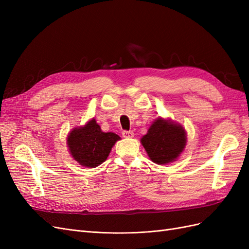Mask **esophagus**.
<instances>
[{"label": "esophagus", "instance_id": "esophagus-1", "mask_svg": "<svg viewBox=\"0 0 249 249\" xmlns=\"http://www.w3.org/2000/svg\"><path fill=\"white\" fill-rule=\"evenodd\" d=\"M123 136L124 138H132L134 136L133 131H123Z\"/></svg>", "mask_w": 249, "mask_h": 249}]
</instances>
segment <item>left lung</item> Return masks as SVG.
<instances>
[{"label": "left lung", "mask_w": 249, "mask_h": 249, "mask_svg": "<svg viewBox=\"0 0 249 249\" xmlns=\"http://www.w3.org/2000/svg\"><path fill=\"white\" fill-rule=\"evenodd\" d=\"M150 160L157 164L175 161L186 145V133L183 126L157 118L146 135L141 138Z\"/></svg>", "instance_id": "1"}]
</instances>
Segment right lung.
Instances as JSON below:
<instances>
[{"label": "right lung", "mask_w": 249, "mask_h": 249, "mask_svg": "<svg viewBox=\"0 0 249 249\" xmlns=\"http://www.w3.org/2000/svg\"><path fill=\"white\" fill-rule=\"evenodd\" d=\"M120 137L114 133H104L94 119L80 129H74L67 138L72 158L82 166L94 168L108 158L112 146Z\"/></svg>", "instance_id": "right-lung-1"}]
</instances>
